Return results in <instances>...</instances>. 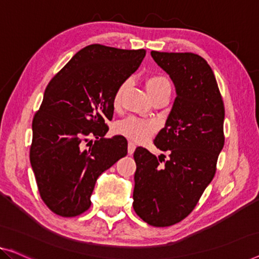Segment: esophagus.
I'll use <instances>...</instances> for the list:
<instances>
[{
    "instance_id": "obj_1",
    "label": "esophagus",
    "mask_w": 259,
    "mask_h": 259,
    "mask_svg": "<svg viewBox=\"0 0 259 259\" xmlns=\"http://www.w3.org/2000/svg\"><path fill=\"white\" fill-rule=\"evenodd\" d=\"M135 149H136V145H135L133 142H129V144H128V153L129 154H133L134 151H135Z\"/></svg>"
}]
</instances>
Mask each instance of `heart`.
<instances>
[{
    "instance_id": "obj_1",
    "label": "heart",
    "mask_w": 259,
    "mask_h": 259,
    "mask_svg": "<svg viewBox=\"0 0 259 259\" xmlns=\"http://www.w3.org/2000/svg\"><path fill=\"white\" fill-rule=\"evenodd\" d=\"M146 90H148L150 96L152 100L159 96H168L171 95V82H169L166 76L163 74H152L148 76L146 79ZM126 86H128V81H124L117 87L113 98V105L115 108L121 106L122 96L124 93ZM115 133L122 135L129 140L141 143L148 141L151 138L158 130L157 122L152 119L140 118L136 116H131L123 121L118 122L115 125Z\"/></svg>"
}]
</instances>
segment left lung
Listing matches in <instances>:
<instances>
[{
    "mask_svg": "<svg viewBox=\"0 0 259 259\" xmlns=\"http://www.w3.org/2000/svg\"><path fill=\"white\" fill-rule=\"evenodd\" d=\"M176 86L177 98L154 145L169 151L160 158L144 148L136 161L134 209L148 225L168 227L192 213L213 180L225 145V105L209 65L195 53L151 51Z\"/></svg>",
    "mask_w": 259,
    "mask_h": 259,
    "instance_id": "1",
    "label": "left lung"
}]
</instances>
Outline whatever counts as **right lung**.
Listing matches in <instances>:
<instances>
[{"label":"right lung","mask_w":259,"mask_h":259,"mask_svg":"<svg viewBox=\"0 0 259 259\" xmlns=\"http://www.w3.org/2000/svg\"><path fill=\"white\" fill-rule=\"evenodd\" d=\"M145 53L88 45L49 82L32 119L30 163L40 198L55 214L84 213L96 179L128 153L123 136L105 138L107 121L113 118L117 87L140 67Z\"/></svg>","instance_id":"1"}]
</instances>
